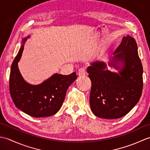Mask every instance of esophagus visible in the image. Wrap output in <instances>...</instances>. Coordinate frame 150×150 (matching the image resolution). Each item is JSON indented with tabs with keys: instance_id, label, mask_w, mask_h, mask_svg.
I'll return each instance as SVG.
<instances>
[{
	"instance_id": "obj_1",
	"label": "esophagus",
	"mask_w": 150,
	"mask_h": 150,
	"mask_svg": "<svg viewBox=\"0 0 150 150\" xmlns=\"http://www.w3.org/2000/svg\"><path fill=\"white\" fill-rule=\"evenodd\" d=\"M86 74V70L84 68H82L81 69H79V72H78L79 76H84Z\"/></svg>"
}]
</instances>
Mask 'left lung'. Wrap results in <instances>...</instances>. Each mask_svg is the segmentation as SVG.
I'll return each instance as SVG.
<instances>
[{"label":"left lung","mask_w":150,"mask_h":150,"mask_svg":"<svg viewBox=\"0 0 150 150\" xmlns=\"http://www.w3.org/2000/svg\"><path fill=\"white\" fill-rule=\"evenodd\" d=\"M109 63L119 69L111 72L103 62H94L87 71L91 81L90 104L92 112L98 117L115 119L128 114L137 104L143 88V68L137 45L133 37H124ZM121 62V68L116 63Z\"/></svg>","instance_id":"1"}]
</instances>
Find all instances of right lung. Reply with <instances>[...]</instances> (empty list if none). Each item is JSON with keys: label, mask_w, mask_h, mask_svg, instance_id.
<instances>
[{"label": "right lung", "mask_w": 150, "mask_h": 150, "mask_svg": "<svg viewBox=\"0 0 150 150\" xmlns=\"http://www.w3.org/2000/svg\"><path fill=\"white\" fill-rule=\"evenodd\" d=\"M26 40V38L23 39V42ZM23 50L22 45L11 67L9 86L12 100L16 107L31 117L52 116L60 110L67 90L77 76L75 72L68 75L56 73L39 85L28 84L18 68V62Z\"/></svg>", "instance_id": "obj_1"}]
</instances>
